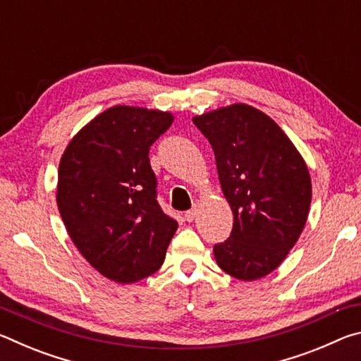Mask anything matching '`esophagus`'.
I'll return each mask as SVG.
<instances>
[{"label":"esophagus","instance_id":"34e87169","mask_svg":"<svg viewBox=\"0 0 361 361\" xmlns=\"http://www.w3.org/2000/svg\"><path fill=\"white\" fill-rule=\"evenodd\" d=\"M195 209H191V210H188L186 213H185V219L188 223H191V221H194V218H195Z\"/></svg>","mask_w":361,"mask_h":361}]
</instances>
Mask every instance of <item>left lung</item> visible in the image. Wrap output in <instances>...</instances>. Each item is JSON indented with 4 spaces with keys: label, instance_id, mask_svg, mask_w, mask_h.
Wrapping results in <instances>:
<instances>
[{
    "label": "left lung",
    "instance_id": "1",
    "mask_svg": "<svg viewBox=\"0 0 361 361\" xmlns=\"http://www.w3.org/2000/svg\"><path fill=\"white\" fill-rule=\"evenodd\" d=\"M209 140L234 224L215 243L218 266L239 280L272 272L295 247L307 221L312 185L295 145L259 109L232 105L195 116Z\"/></svg>",
    "mask_w": 361,
    "mask_h": 361
}]
</instances>
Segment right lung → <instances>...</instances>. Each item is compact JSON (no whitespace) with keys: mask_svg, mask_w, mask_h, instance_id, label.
I'll return each instance as SVG.
<instances>
[{"mask_svg":"<svg viewBox=\"0 0 361 361\" xmlns=\"http://www.w3.org/2000/svg\"><path fill=\"white\" fill-rule=\"evenodd\" d=\"M173 116L114 106L66 146L59 166L57 205L73 243L90 266L119 283L154 274L178 223L157 202L152 143Z\"/></svg>","mask_w":361,"mask_h":361,"instance_id":"right-lung-1","label":"right lung"}]
</instances>
